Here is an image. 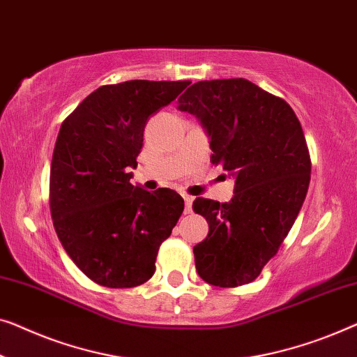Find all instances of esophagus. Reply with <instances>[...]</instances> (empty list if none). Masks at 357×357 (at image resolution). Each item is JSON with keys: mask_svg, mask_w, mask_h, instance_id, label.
Here are the masks:
<instances>
[{"mask_svg": "<svg viewBox=\"0 0 357 357\" xmlns=\"http://www.w3.org/2000/svg\"><path fill=\"white\" fill-rule=\"evenodd\" d=\"M183 199H185V214H190L191 213V204H193V196L185 195Z\"/></svg>", "mask_w": 357, "mask_h": 357, "instance_id": "obj_1", "label": "esophagus"}]
</instances>
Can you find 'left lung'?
Returning <instances> with one entry per match:
<instances>
[{
	"mask_svg": "<svg viewBox=\"0 0 357 357\" xmlns=\"http://www.w3.org/2000/svg\"><path fill=\"white\" fill-rule=\"evenodd\" d=\"M211 137V162L235 177L229 203L196 198L209 234L193 248L206 283L235 288L259 277L296 220L311 156L290 105L245 79L196 82L178 98Z\"/></svg>",
	"mask_w": 357,
	"mask_h": 357,
	"instance_id": "8db88e82",
	"label": "left lung"
}]
</instances>
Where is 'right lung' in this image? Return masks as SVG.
I'll list each match as a JSON object with an SVG mask.
<instances>
[{"mask_svg":"<svg viewBox=\"0 0 357 357\" xmlns=\"http://www.w3.org/2000/svg\"><path fill=\"white\" fill-rule=\"evenodd\" d=\"M190 80L102 85L64 119L50 172V211L61 245L98 285L132 288L156 271L159 246L183 213L170 188L130 183L149 116Z\"/></svg>","mask_w":357,"mask_h":357,"instance_id":"1","label":"right lung"}]
</instances>
